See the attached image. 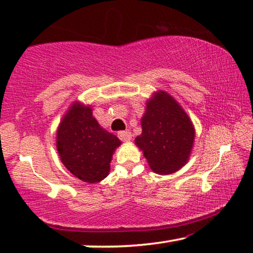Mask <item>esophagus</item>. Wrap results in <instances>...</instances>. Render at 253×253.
<instances>
[{"label": "esophagus", "mask_w": 253, "mask_h": 253, "mask_svg": "<svg viewBox=\"0 0 253 253\" xmlns=\"http://www.w3.org/2000/svg\"><path fill=\"white\" fill-rule=\"evenodd\" d=\"M117 136L122 141H129L131 140V138H132V133L130 132L129 130H126V131H120L119 133H117Z\"/></svg>", "instance_id": "obj_1"}]
</instances>
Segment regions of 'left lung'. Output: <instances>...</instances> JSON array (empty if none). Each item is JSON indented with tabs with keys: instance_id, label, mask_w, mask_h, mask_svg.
<instances>
[{
	"instance_id": "left-lung-1",
	"label": "left lung",
	"mask_w": 253,
	"mask_h": 253,
	"mask_svg": "<svg viewBox=\"0 0 253 253\" xmlns=\"http://www.w3.org/2000/svg\"><path fill=\"white\" fill-rule=\"evenodd\" d=\"M143 132L134 143L154 172L169 175L189 160L195 127L179 103L165 91L155 92L141 117Z\"/></svg>"
}]
</instances>
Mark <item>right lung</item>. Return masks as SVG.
Returning a JSON list of instances; mask_svg holds the SVG:
<instances>
[{
    "mask_svg": "<svg viewBox=\"0 0 253 253\" xmlns=\"http://www.w3.org/2000/svg\"><path fill=\"white\" fill-rule=\"evenodd\" d=\"M121 140L100 126L89 106L76 101L62 119L56 147L64 167L82 181L98 183L107 177Z\"/></svg>",
    "mask_w": 253,
    "mask_h": 253,
    "instance_id": "1",
    "label": "right lung"
}]
</instances>
